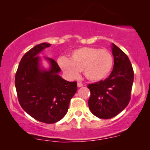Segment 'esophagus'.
I'll use <instances>...</instances> for the list:
<instances>
[{
    "mask_svg": "<svg viewBox=\"0 0 150 150\" xmlns=\"http://www.w3.org/2000/svg\"><path fill=\"white\" fill-rule=\"evenodd\" d=\"M77 87H82V86H83V84H82V82H77Z\"/></svg>",
    "mask_w": 150,
    "mask_h": 150,
    "instance_id": "obj_1",
    "label": "esophagus"
}]
</instances>
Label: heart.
Wrapping results in <instances>:
<instances>
[{
	"mask_svg": "<svg viewBox=\"0 0 150 150\" xmlns=\"http://www.w3.org/2000/svg\"><path fill=\"white\" fill-rule=\"evenodd\" d=\"M58 65L70 78L77 77L79 71L82 70L87 80L99 82L110 75L113 67V58L106 49L82 47L73 51L69 60L60 58Z\"/></svg>",
	"mask_w": 150,
	"mask_h": 150,
	"instance_id": "b5f03b06",
	"label": "heart"
}]
</instances>
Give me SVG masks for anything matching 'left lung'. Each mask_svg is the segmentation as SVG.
Returning <instances> with one entry per match:
<instances>
[{
    "instance_id": "1",
    "label": "left lung",
    "mask_w": 150,
    "mask_h": 150,
    "mask_svg": "<svg viewBox=\"0 0 150 150\" xmlns=\"http://www.w3.org/2000/svg\"><path fill=\"white\" fill-rule=\"evenodd\" d=\"M111 50L114 65L109 77L87 86L91 93L88 101L89 110L94 116L103 119L116 116L128 106L134 80L128 56L113 43Z\"/></svg>"
}]
</instances>
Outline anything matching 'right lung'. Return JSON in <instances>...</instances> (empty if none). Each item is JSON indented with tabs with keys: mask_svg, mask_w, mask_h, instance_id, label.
Masks as SVG:
<instances>
[{
	"mask_svg": "<svg viewBox=\"0 0 150 150\" xmlns=\"http://www.w3.org/2000/svg\"><path fill=\"white\" fill-rule=\"evenodd\" d=\"M51 45L42 43L27 51L20 62L15 80L21 107L34 119L45 123H56L65 116L77 89L76 82L60 76L61 68L52 58H43L48 62L49 68L42 65L39 53Z\"/></svg>",
	"mask_w": 150,
	"mask_h": 150,
	"instance_id": "1",
	"label": "right lung"
}]
</instances>
